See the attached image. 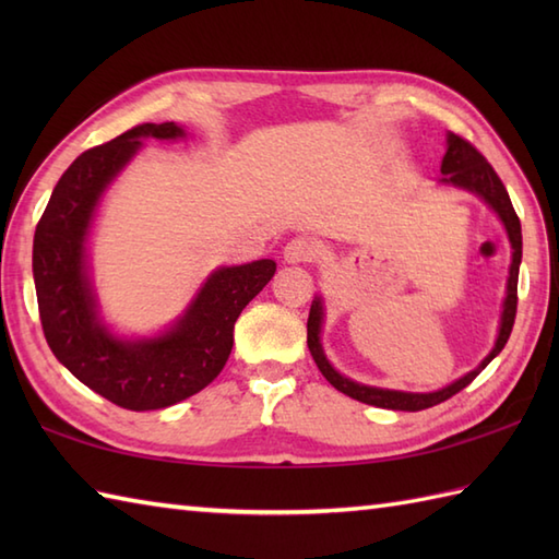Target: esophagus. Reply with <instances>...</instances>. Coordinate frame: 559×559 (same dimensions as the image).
Wrapping results in <instances>:
<instances>
[{
	"label": "esophagus",
	"mask_w": 559,
	"mask_h": 559,
	"mask_svg": "<svg viewBox=\"0 0 559 559\" xmlns=\"http://www.w3.org/2000/svg\"><path fill=\"white\" fill-rule=\"evenodd\" d=\"M317 257V245L310 240V237H293V240L283 249V259L288 264H307Z\"/></svg>",
	"instance_id": "obj_1"
}]
</instances>
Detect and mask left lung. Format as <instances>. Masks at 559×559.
Instances as JSON below:
<instances>
[{
  "mask_svg": "<svg viewBox=\"0 0 559 559\" xmlns=\"http://www.w3.org/2000/svg\"><path fill=\"white\" fill-rule=\"evenodd\" d=\"M442 182L454 185L461 189H468V192L483 197L488 204L495 209L497 216L502 218L504 228L509 233V242H512V269H509V283H507V300H504V312H502V326H500V336H497V343L492 353L485 358L476 370L468 372L466 377H461L459 382L449 384L439 391H432V394H406V391H389V389H377V386H365L353 382V379H346L343 374H338L334 367L329 365V360L324 358L322 343H319V329H322V300L314 298L312 307H310V319H307V348H310L312 358L319 367V372L326 377V382L343 391V394L362 401L367 406H377V408H391V411H425L432 408L437 403H442L447 399H451L454 394H459L461 389H466L473 379H476L485 367L490 365V360L500 353L509 334L514 329V319H516V286H519V264H521V221L516 216V211L512 206V199L507 194V187L502 185L500 175L495 173L492 165L485 160L483 153L471 144L468 139H463L459 134H449L447 136V153L442 158Z\"/></svg>",
  "mask_w": 559,
  "mask_h": 559,
  "instance_id": "8db88e82",
  "label": "left lung"
}]
</instances>
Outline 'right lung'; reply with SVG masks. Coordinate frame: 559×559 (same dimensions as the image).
Here are the masks:
<instances>
[{"mask_svg":"<svg viewBox=\"0 0 559 559\" xmlns=\"http://www.w3.org/2000/svg\"><path fill=\"white\" fill-rule=\"evenodd\" d=\"M175 122L136 124L69 165L33 237V278L47 346L79 382L127 411L168 408L209 386L228 362L237 317L276 273V261L221 269L165 336L120 341L98 322L83 242L103 189L141 139H177Z\"/></svg>","mask_w":559,"mask_h":559,"instance_id":"add662e5","label":"right lung"}]
</instances>
